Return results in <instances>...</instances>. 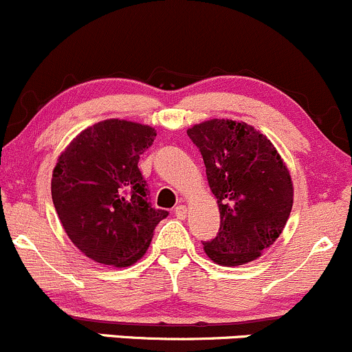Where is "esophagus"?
<instances>
[{"instance_id": "esophagus-1", "label": "esophagus", "mask_w": 352, "mask_h": 352, "mask_svg": "<svg viewBox=\"0 0 352 352\" xmlns=\"http://www.w3.org/2000/svg\"><path fill=\"white\" fill-rule=\"evenodd\" d=\"M175 214L177 216V218H186V214H188V208L184 206V204H179V206H176L175 208Z\"/></svg>"}]
</instances>
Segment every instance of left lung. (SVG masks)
I'll use <instances>...</instances> for the list:
<instances>
[{
	"mask_svg": "<svg viewBox=\"0 0 352 352\" xmlns=\"http://www.w3.org/2000/svg\"><path fill=\"white\" fill-rule=\"evenodd\" d=\"M188 136L199 149L221 224L203 243L214 263L239 266L254 261L283 232L293 208V183L281 156L264 134L246 123L211 120Z\"/></svg>",
	"mask_w": 352,
	"mask_h": 352,
	"instance_id": "left-lung-1",
	"label": "left lung"
}]
</instances>
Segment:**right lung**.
<instances>
[{
	"label": "right lung",
	"instance_id": "1",
	"mask_svg": "<svg viewBox=\"0 0 352 352\" xmlns=\"http://www.w3.org/2000/svg\"><path fill=\"white\" fill-rule=\"evenodd\" d=\"M151 126L106 120L85 129L59 156L51 179L58 218L93 261L131 266L169 214L149 201L140 156L155 141Z\"/></svg>",
	"mask_w": 352,
	"mask_h": 352
}]
</instances>
